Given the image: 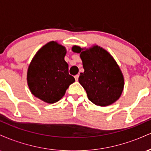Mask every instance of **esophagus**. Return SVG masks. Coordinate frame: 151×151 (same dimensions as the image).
Returning <instances> with one entry per match:
<instances>
[{"label": "esophagus", "instance_id": "34e87169", "mask_svg": "<svg viewBox=\"0 0 151 151\" xmlns=\"http://www.w3.org/2000/svg\"><path fill=\"white\" fill-rule=\"evenodd\" d=\"M79 74H77V75L74 76V78H75V80L76 81H78V79H79Z\"/></svg>", "mask_w": 151, "mask_h": 151}]
</instances>
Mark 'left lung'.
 Here are the masks:
<instances>
[{"label": "left lung", "instance_id": "left-lung-1", "mask_svg": "<svg viewBox=\"0 0 151 151\" xmlns=\"http://www.w3.org/2000/svg\"><path fill=\"white\" fill-rule=\"evenodd\" d=\"M72 50L80 54L84 72L80 73L79 82L90 101L100 106L116 101L124 90V79L113 57L98 45L89 49L74 45Z\"/></svg>", "mask_w": 151, "mask_h": 151}]
</instances>
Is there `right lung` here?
<instances>
[{
  "label": "right lung",
  "instance_id": "right-lung-1",
  "mask_svg": "<svg viewBox=\"0 0 151 151\" xmlns=\"http://www.w3.org/2000/svg\"><path fill=\"white\" fill-rule=\"evenodd\" d=\"M66 53L65 47L51 41L35 54L27 73L29 89L35 97L48 104L55 103L75 81L69 74V65L65 60Z\"/></svg>",
  "mask_w": 151,
  "mask_h": 151
}]
</instances>
